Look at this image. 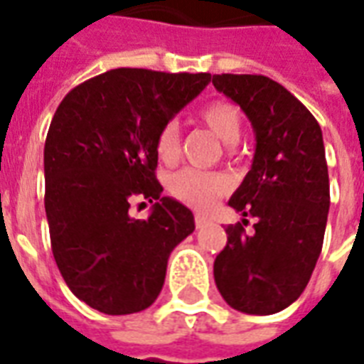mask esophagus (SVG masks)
<instances>
[{"label": "esophagus", "mask_w": 364, "mask_h": 364, "mask_svg": "<svg viewBox=\"0 0 364 364\" xmlns=\"http://www.w3.org/2000/svg\"><path fill=\"white\" fill-rule=\"evenodd\" d=\"M208 224V218L205 214H196V226L197 228H203Z\"/></svg>", "instance_id": "34e87169"}]
</instances>
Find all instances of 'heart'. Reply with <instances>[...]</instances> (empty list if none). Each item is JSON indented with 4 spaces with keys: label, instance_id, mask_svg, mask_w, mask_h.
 Listing matches in <instances>:
<instances>
[{
    "label": "heart",
    "instance_id": "1",
    "mask_svg": "<svg viewBox=\"0 0 364 364\" xmlns=\"http://www.w3.org/2000/svg\"><path fill=\"white\" fill-rule=\"evenodd\" d=\"M199 121L220 138L228 146L237 144L243 136V115L235 104L226 100H214L199 112ZM156 154L163 163H174L180 157V131L174 121H168L159 129L156 136ZM171 196L178 201L197 208L208 210L228 191L224 176L205 173L197 168H182L171 174L167 180Z\"/></svg>",
    "mask_w": 364,
    "mask_h": 364
}]
</instances>
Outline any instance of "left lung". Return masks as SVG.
<instances>
[{
    "label": "left lung",
    "instance_id": "obj_1",
    "mask_svg": "<svg viewBox=\"0 0 364 364\" xmlns=\"http://www.w3.org/2000/svg\"><path fill=\"white\" fill-rule=\"evenodd\" d=\"M256 132L252 167L230 207L255 218L226 228L214 281L228 306L250 315L289 308L308 284L323 249L331 207L323 132L311 112L266 75H213Z\"/></svg>",
    "mask_w": 364,
    "mask_h": 364
}]
</instances>
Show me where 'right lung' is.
I'll return each instance as SVG.
<instances>
[{
    "mask_svg": "<svg viewBox=\"0 0 364 364\" xmlns=\"http://www.w3.org/2000/svg\"><path fill=\"white\" fill-rule=\"evenodd\" d=\"M210 74L117 68L83 81L56 108L45 140V213L62 277L108 315L150 308L167 260L196 230L182 203L161 197L156 136L208 85ZM154 201L136 221L134 200Z\"/></svg>",
    "mask_w": 364,
    "mask_h": 364,
    "instance_id": "right-lung-1",
    "label": "right lung"
}]
</instances>
